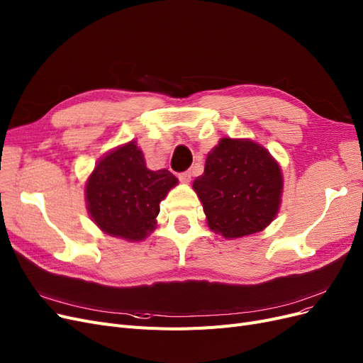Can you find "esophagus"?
<instances>
[{
    "label": "esophagus",
    "mask_w": 363,
    "mask_h": 363,
    "mask_svg": "<svg viewBox=\"0 0 363 363\" xmlns=\"http://www.w3.org/2000/svg\"><path fill=\"white\" fill-rule=\"evenodd\" d=\"M179 181L182 182V184H190V181H191V172H182V173H179Z\"/></svg>",
    "instance_id": "1"
}]
</instances>
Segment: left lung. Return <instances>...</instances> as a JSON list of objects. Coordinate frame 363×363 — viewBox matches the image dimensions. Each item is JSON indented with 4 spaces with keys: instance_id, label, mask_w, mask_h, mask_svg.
<instances>
[{
    "instance_id": "8db88e82",
    "label": "left lung",
    "mask_w": 363,
    "mask_h": 363,
    "mask_svg": "<svg viewBox=\"0 0 363 363\" xmlns=\"http://www.w3.org/2000/svg\"><path fill=\"white\" fill-rule=\"evenodd\" d=\"M283 172L278 161L251 139L223 138L193 182L209 229L225 239L259 233L279 211Z\"/></svg>"
}]
</instances>
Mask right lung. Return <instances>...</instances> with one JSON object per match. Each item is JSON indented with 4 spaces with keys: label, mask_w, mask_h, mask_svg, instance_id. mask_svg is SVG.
<instances>
[{
    "label": "right lung",
    "mask_w": 363,
    "mask_h": 363,
    "mask_svg": "<svg viewBox=\"0 0 363 363\" xmlns=\"http://www.w3.org/2000/svg\"><path fill=\"white\" fill-rule=\"evenodd\" d=\"M177 185L167 169H147L138 142L130 140L97 161L85 184L86 209L103 233L139 242L154 232L161 200Z\"/></svg>",
    "instance_id": "1"
}]
</instances>
